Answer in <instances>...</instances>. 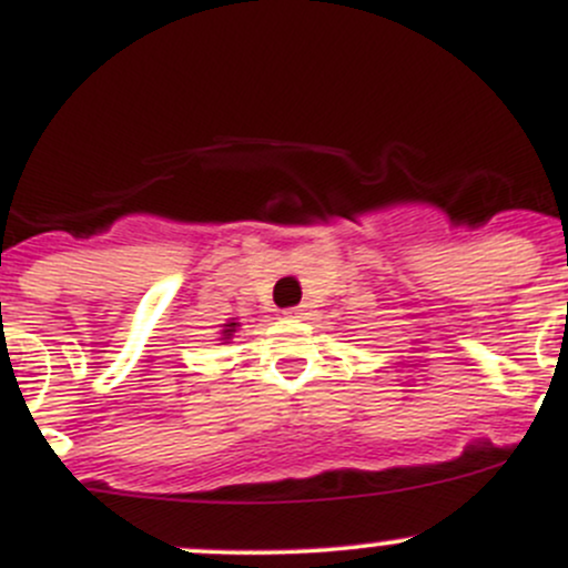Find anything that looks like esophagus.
Instances as JSON below:
<instances>
[{
    "label": "esophagus",
    "mask_w": 568,
    "mask_h": 568,
    "mask_svg": "<svg viewBox=\"0 0 568 568\" xmlns=\"http://www.w3.org/2000/svg\"><path fill=\"white\" fill-rule=\"evenodd\" d=\"M304 315H307V310H304V307H291V310H285V318L300 321V318H304Z\"/></svg>",
    "instance_id": "esophagus-1"
}]
</instances>
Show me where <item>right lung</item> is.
I'll list each match as a JSON object with an SVG mask.
<instances>
[{
    "label": "right lung",
    "mask_w": 568,
    "mask_h": 568,
    "mask_svg": "<svg viewBox=\"0 0 568 568\" xmlns=\"http://www.w3.org/2000/svg\"><path fill=\"white\" fill-rule=\"evenodd\" d=\"M236 321H229V324H223V332H220V334H223V337H220V339H225V343H229V339L231 337H234V332H236Z\"/></svg>",
    "instance_id": "1"
}]
</instances>
